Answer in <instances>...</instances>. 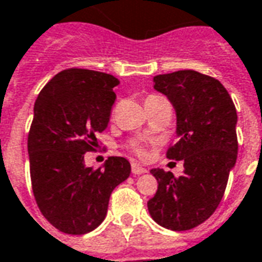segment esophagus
<instances>
[{
    "instance_id": "34e87169",
    "label": "esophagus",
    "mask_w": 262,
    "mask_h": 262,
    "mask_svg": "<svg viewBox=\"0 0 262 262\" xmlns=\"http://www.w3.org/2000/svg\"><path fill=\"white\" fill-rule=\"evenodd\" d=\"M147 170L143 166H140L138 163H132V173L133 175H142V173H146Z\"/></svg>"
}]
</instances>
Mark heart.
I'll list each match as a JSON object with an SVG mask.
<instances>
[{
    "mask_svg": "<svg viewBox=\"0 0 262 262\" xmlns=\"http://www.w3.org/2000/svg\"><path fill=\"white\" fill-rule=\"evenodd\" d=\"M152 97H155V96H152ZM136 150H138L139 154H142V150H140V149H139V147H136Z\"/></svg>",
    "mask_w": 262,
    "mask_h": 262,
    "instance_id": "b5f03b06",
    "label": "heart"
}]
</instances>
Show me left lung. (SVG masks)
<instances>
[{"instance_id":"obj_1","label":"left lung","mask_w":262,"mask_h":262,"mask_svg":"<svg viewBox=\"0 0 262 262\" xmlns=\"http://www.w3.org/2000/svg\"><path fill=\"white\" fill-rule=\"evenodd\" d=\"M176 112V142L169 159L183 162L182 175L152 169L158 191L147 202L161 227L186 231L206 221L220 205L238 155L236 110L216 79L193 70L154 77Z\"/></svg>"}]
</instances>
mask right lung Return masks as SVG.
I'll return each instance as SVG.
<instances>
[{"mask_svg": "<svg viewBox=\"0 0 262 262\" xmlns=\"http://www.w3.org/2000/svg\"><path fill=\"white\" fill-rule=\"evenodd\" d=\"M120 81L100 71H60L34 104L28 158L34 198L50 224L64 234L81 235L106 218L108 199L130 175V163L110 156L93 170L84 154L106 130Z\"/></svg>", "mask_w": 262, "mask_h": 262, "instance_id": "add662e5", "label": "right lung"}]
</instances>
